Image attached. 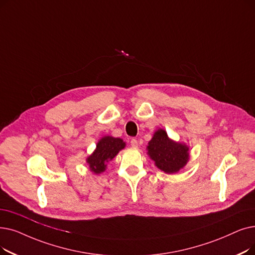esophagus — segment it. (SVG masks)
Here are the masks:
<instances>
[{"label": "esophagus", "instance_id": "1", "mask_svg": "<svg viewBox=\"0 0 255 255\" xmlns=\"http://www.w3.org/2000/svg\"><path fill=\"white\" fill-rule=\"evenodd\" d=\"M130 145H131L132 148H137L138 147V142H137V140L135 138H132L130 140Z\"/></svg>", "mask_w": 255, "mask_h": 255}]
</instances>
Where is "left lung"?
Wrapping results in <instances>:
<instances>
[{"mask_svg": "<svg viewBox=\"0 0 255 255\" xmlns=\"http://www.w3.org/2000/svg\"><path fill=\"white\" fill-rule=\"evenodd\" d=\"M147 148L156 167L168 174L178 172L189 160V148L171 140L162 129L155 132Z\"/></svg>", "mask_w": 255, "mask_h": 255, "instance_id": "obj_1", "label": "left lung"}]
</instances>
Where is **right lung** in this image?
<instances>
[{"mask_svg": "<svg viewBox=\"0 0 255 255\" xmlns=\"http://www.w3.org/2000/svg\"><path fill=\"white\" fill-rule=\"evenodd\" d=\"M125 147V142L121 138L113 136H104L97 143V149L87 158V163L90 164V169L96 173L100 174L105 171L106 163L112 160L116 155Z\"/></svg>", "mask_w": 255, "mask_h": 255, "instance_id": "obj_1", "label": "right lung"}]
</instances>
